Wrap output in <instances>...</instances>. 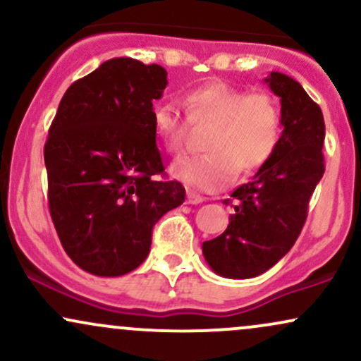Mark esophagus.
Here are the masks:
<instances>
[{"mask_svg": "<svg viewBox=\"0 0 361 361\" xmlns=\"http://www.w3.org/2000/svg\"><path fill=\"white\" fill-rule=\"evenodd\" d=\"M204 200H205V198L202 197V195L195 193V192H192V190H188V192H186V202H188V204L197 205V204H202Z\"/></svg>", "mask_w": 361, "mask_h": 361, "instance_id": "obj_1", "label": "esophagus"}]
</instances>
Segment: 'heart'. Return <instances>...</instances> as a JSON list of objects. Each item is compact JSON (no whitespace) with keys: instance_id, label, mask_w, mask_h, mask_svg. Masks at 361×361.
Returning a JSON list of instances; mask_svg holds the SVG:
<instances>
[{"instance_id":"obj_1","label":"heart","mask_w":361,"mask_h":361,"mask_svg":"<svg viewBox=\"0 0 361 361\" xmlns=\"http://www.w3.org/2000/svg\"><path fill=\"white\" fill-rule=\"evenodd\" d=\"M186 117L193 126H210L204 140L207 154L178 159L171 166L176 180L217 192L241 175L255 171L270 159L280 142L281 110L267 91H251L222 81L205 82L185 94ZM188 120L171 103L154 109L152 127L168 152L185 146Z\"/></svg>"}]
</instances>
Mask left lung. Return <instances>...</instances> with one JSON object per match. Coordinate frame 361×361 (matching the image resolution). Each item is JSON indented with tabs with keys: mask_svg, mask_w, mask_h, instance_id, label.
I'll list each match as a JSON object with an SVG mask.
<instances>
[{
	"mask_svg": "<svg viewBox=\"0 0 361 361\" xmlns=\"http://www.w3.org/2000/svg\"><path fill=\"white\" fill-rule=\"evenodd\" d=\"M264 82L280 97L283 132L250 183L234 190V214L221 235L202 244L205 261L226 279L270 270L299 238L309 200L324 175V117L300 82L273 71ZM229 204V200H224Z\"/></svg>",
	"mask_w": 361,
	"mask_h": 361,
	"instance_id": "left-lung-1",
	"label": "left lung"
}]
</instances>
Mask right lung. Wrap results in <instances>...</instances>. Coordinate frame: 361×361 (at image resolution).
<instances>
[{
    "label": "right lung",
    "instance_id": "obj_1",
    "mask_svg": "<svg viewBox=\"0 0 361 361\" xmlns=\"http://www.w3.org/2000/svg\"><path fill=\"white\" fill-rule=\"evenodd\" d=\"M159 64L103 62L64 93L44 147L49 210L62 247L81 270L120 276L151 250L152 227L185 202L164 181L152 102L168 80Z\"/></svg>",
    "mask_w": 361,
    "mask_h": 361
}]
</instances>
